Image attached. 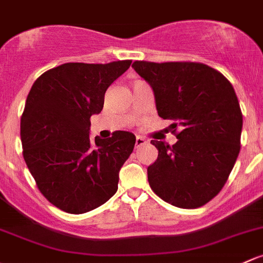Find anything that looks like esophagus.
I'll return each mask as SVG.
<instances>
[{"label": "esophagus", "mask_w": 263, "mask_h": 263, "mask_svg": "<svg viewBox=\"0 0 263 263\" xmlns=\"http://www.w3.org/2000/svg\"><path fill=\"white\" fill-rule=\"evenodd\" d=\"M147 142V140L146 139H143V137H140V136H137L136 137V142H135V147H140V146H142V145H145V143Z\"/></svg>", "instance_id": "34e87169"}]
</instances>
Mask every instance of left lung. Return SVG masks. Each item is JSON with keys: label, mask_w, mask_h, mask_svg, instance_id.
I'll return each mask as SVG.
<instances>
[{"label": "left lung", "mask_w": 263, "mask_h": 263, "mask_svg": "<svg viewBox=\"0 0 263 263\" xmlns=\"http://www.w3.org/2000/svg\"><path fill=\"white\" fill-rule=\"evenodd\" d=\"M151 85L157 113L173 120L178 142L151 143L159 150L147 167L156 195L178 208H199L224 186L241 150L243 117L228 79L203 63L132 64Z\"/></svg>", "instance_id": "8db88e82"}]
</instances>
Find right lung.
<instances>
[{
    "label": "right lung",
    "instance_id": "add662e5",
    "mask_svg": "<svg viewBox=\"0 0 263 263\" xmlns=\"http://www.w3.org/2000/svg\"><path fill=\"white\" fill-rule=\"evenodd\" d=\"M131 63H65L41 74L30 89L21 117L22 154L41 194L62 211H93L117 192L136 137L116 131L92 142L90 116L101 112L106 90Z\"/></svg>",
    "mask_w": 263,
    "mask_h": 263
}]
</instances>
